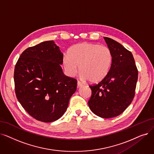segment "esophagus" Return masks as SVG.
<instances>
[{
	"mask_svg": "<svg viewBox=\"0 0 154 154\" xmlns=\"http://www.w3.org/2000/svg\"><path fill=\"white\" fill-rule=\"evenodd\" d=\"M82 86H84V84L82 82H81L80 81L77 82V88H81V87H82Z\"/></svg>",
	"mask_w": 154,
	"mask_h": 154,
	"instance_id": "34e87169",
	"label": "esophagus"
}]
</instances>
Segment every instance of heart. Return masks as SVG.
I'll use <instances>...</instances> for the list:
<instances>
[{
    "label": "heart",
    "instance_id": "b5f03b06",
    "mask_svg": "<svg viewBox=\"0 0 154 154\" xmlns=\"http://www.w3.org/2000/svg\"><path fill=\"white\" fill-rule=\"evenodd\" d=\"M112 53L106 46L83 42L72 46L68 55L63 60V65L69 76L79 72L82 79L91 84L102 81L108 74L112 63Z\"/></svg>",
    "mask_w": 154,
    "mask_h": 154
}]
</instances>
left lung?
<instances>
[{
    "mask_svg": "<svg viewBox=\"0 0 154 154\" xmlns=\"http://www.w3.org/2000/svg\"><path fill=\"white\" fill-rule=\"evenodd\" d=\"M104 39L112 53V63L108 74L102 81L89 85L92 94L88 104L97 116L111 118L122 114L132 102L138 69L131 51L114 39Z\"/></svg>",
    "mask_w": 154,
    "mask_h": 154,
    "instance_id": "8db88e82",
    "label": "left lung"
}]
</instances>
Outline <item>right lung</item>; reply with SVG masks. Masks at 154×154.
Wrapping results in <instances>:
<instances>
[{"label":"right lung","instance_id":"right-lung-1","mask_svg":"<svg viewBox=\"0 0 154 154\" xmlns=\"http://www.w3.org/2000/svg\"><path fill=\"white\" fill-rule=\"evenodd\" d=\"M63 56L53 41L25 50L16 64L14 80L19 102L36 120L50 123L60 118L77 89V80L66 76Z\"/></svg>","mask_w":154,"mask_h":154}]
</instances>
